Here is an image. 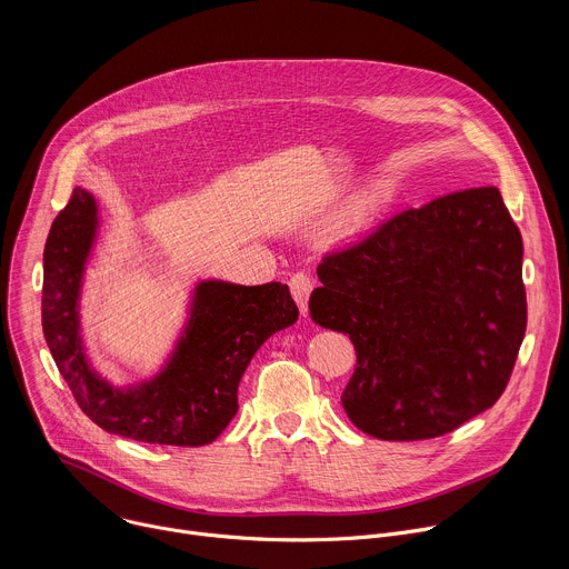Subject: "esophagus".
<instances>
[{"mask_svg":"<svg viewBox=\"0 0 569 569\" xmlns=\"http://www.w3.org/2000/svg\"><path fill=\"white\" fill-rule=\"evenodd\" d=\"M312 286H315V283H312L310 274H306V272H297V274H292V279H290V292H292V297H295V301H297V306H299V310H301L303 317L308 315V299H310Z\"/></svg>","mask_w":569,"mask_h":569,"instance_id":"obj_1","label":"esophagus"}]
</instances>
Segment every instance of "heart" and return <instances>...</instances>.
Listing matches in <instances>:
<instances>
[{"label": "heart", "mask_w": 569, "mask_h": 569, "mask_svg": "<svg viewBox=\"0 0 569 569\" xmlns=\"http://www.w3.org/2000/svg\"><path fill=\"white\" fill-rule=\"evenodd\" d=\"M380 202H382V191H380V189H371V191L362 193V196L351 204V209H349V220H353V222L367 220V218L380 207Z\"/></svg>", "instance_id": "1"}]
</instances>
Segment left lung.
<instances>
[{"label": "left lung", "instance_id": "obj_1", "mask_svg": "<svg viewBox=\"0 0 569 569\" xmlns=\"http://www.w3.org/2000/svg\"><path fill=\"white\" fill-rule=\"evenodd\" d=\"M310 315L349 333L351 423L382 441L452 432L502 396L527 329L522 236L479 187L408 209L317 268Z\"/></svg>", "mask_w": 569, "mask_h": 569}]
</instances>
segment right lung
<instances>
[{"label":"right lung","mask_w":569,"mask_h":569,"mask_svg":"<svg viewBox=\"0 0 569 569\" xmlns=\"http://www.w3.org/2000/svg\"><path fill=\"white\" fill-rule=\"evenodd\" d=\"M99 227L97 198L76 187L44 246L42 331L60 376L80 410L110 435L161 446L211 443L238 412V385L254 353L299 317L288 286L196 279L164 360L117 385L94 367L80 319Z\"/></svg>","instance_id":"add662e5"}]
</instances>
